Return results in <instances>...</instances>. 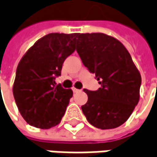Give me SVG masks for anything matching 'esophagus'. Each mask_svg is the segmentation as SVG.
I'll use <instances>...</instances> for the list:
<instances>
[{
	"label": "esophagus",
	"instance_id": "obj_1",
	"mask_svg": "<svg viewBox=\"0 0 157 157\" xmlns=\"http://www.w3.org/2000/svg\"><path fill=\"white\" fill-rule=\"evenodd\" d=\"M72 91L74 92V93H78V92H80L79 89H77V88H75V87H72Z\"/></svg>",
	"mask_w": 157,
	"mask_h": 157
}]
</instances>
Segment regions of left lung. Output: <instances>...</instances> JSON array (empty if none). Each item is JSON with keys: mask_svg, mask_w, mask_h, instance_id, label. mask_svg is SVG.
Instances as JSON below:
<instances>
[{"mask_svg": "<svg viewBox=\"0 0 157 157\" xmlns=\"http://www.w3.org/2000/svg\"><path fill=\"white\" fill-rule=\"evenodd\" d=\"M76 50L83 64L95 74L101 87L84 89L87 102L81 107L92 125L99 129L120 126L140 100L141 77L124 46L104 33H78Z\"/></svg>", "mask_w": 157, "mask_h": 157, "instance_id": "left-lung-1", "label": "left lung"}]
</instances>
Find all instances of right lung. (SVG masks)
<instances>
[{
  "instance_id": "obj_1",
  "label": "right lung",
  "mask_w": 157,
  "mask_h": 157,
  "mask_svg": "<svg viewBox=\"0 0 157 157\" xmlns=\"http://www.w3.org/2000/svg\"><path fill=\"white\" fill-rule=\"evenodd\" d=\"M78 33H49L28 49L17 68L13 94L21 116L30 125L48 129L65 113L71 89L56 86L64 60L75 51Z\"/></svg>"
}]
</instances>
